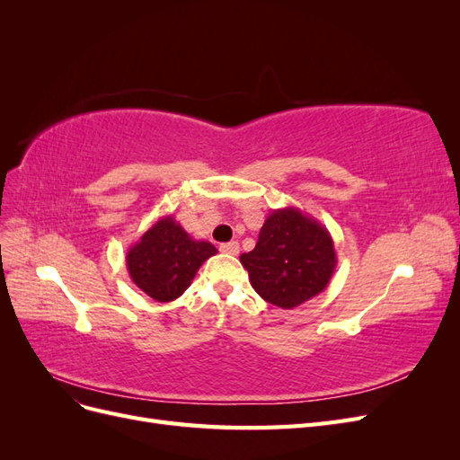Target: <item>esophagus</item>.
<instances>
[{
	"instance_id": "1",
	"label": "esophagus",
	"mask_w": 460,
	"mask_h": 460,
	"mask_svg": "<svg viewBox=\"0 0 460 460\" xmlns=\"http://www.w3.org/2000/svg\"><path fill=\"white\" fill-rule=\"evenodd\" d=\"M220 252H222V253H228V255H238V253H240V243H238V242L220 243Z\"/></svg>"
}]
</instances>
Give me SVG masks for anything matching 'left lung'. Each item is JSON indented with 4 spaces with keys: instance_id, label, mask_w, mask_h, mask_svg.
Returning a JSON list of instances; mask_svg holds the SVG:
<instances>
[{
    "instance_id": "obj_1",
    "label": "left lung",
    "mask_w": 460,
    "mask_h": 460,
    "mask_svg": "<svg viewBox=\"0 0 460 460\" xmlns=\"http://www.w3.org/2000/svg\"><path fill=\"white\" fill-rule=\"evenodd\" d=\"M240 261L257 294L282 309L299 307L324 291L338 264L328 228L297 207L272 211L255 249Z\"/></svg>"
}]
</instances>
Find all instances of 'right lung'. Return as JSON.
<instances>
[{"label": "right lung", "instance_id": "add662e5", "mask_svg": "<svg viewBox=\"0 0 460 460\" xmlns=\"http://www.w3.org/2000/svg\"><path fill=\"white\" fill-rule=\"evenodd\" d=\"M217 255V247L193 240L172 215L161 217L127 253L130 280L159 303L180 297L190 288L201 264Z\"/></svg>", "mask_w": 460, "mask_h": 460}]
</instances>
